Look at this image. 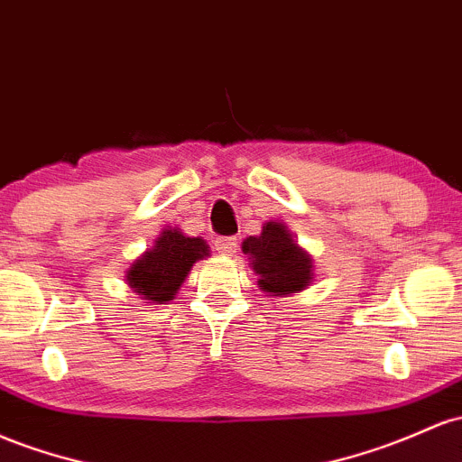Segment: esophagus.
Segmentation results:
<instances>
[{"label":"esophagus","instance_id":"1","mask_svg":"<svg viewBox=\"0 0 462 462\" xmlns=\"http://www.w3.org/2000/svg\"><path fill=\"white\" fill-rule=\"evenodd\" d=\"M236 247H239V241L235 236H221V239L215 241V250L221 256H232L236 252Z\"/></svg>","mask_w":462,"mask_h":462}]
</instances>
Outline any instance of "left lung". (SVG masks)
<instances>
[{
	"label": "left lung",
	"instance_id": "left-lung-1",
	"mask_svg": "<svg viewBox=\"0 0 462 462\" xmlns=\"http://www.w3.org/2000/svg\"><path fill=\"white\" fill-rule=\"evenodd\" d=\"M250 258L256 282L267 296L285 298L302 291L313 282V256L287 230L282 221H265L261 235L241 243Z\"/></svg>",
	"mask_w": 462,
	"mask_h": 462
}]
</instances>
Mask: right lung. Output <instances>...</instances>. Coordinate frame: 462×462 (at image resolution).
Segmentation results:
<instances>
[{
    "label": "right lung",
    "mask_w": 462,
    "mask_h": 462,
    "mask_svg": "<svg viewBox=\"0 0 462 462\" xmlns=\"http://www.w3.org/2000/svg\"><path fill=\"white\" fill-rule=\"evenodd\" d=\"M210 256L201 236H189L180 227L166 226L155 243L131 263L125 273L126 285L151 305H169L184 285L197 261Z\"/></svg>",
    "instance_id": "right-lung-1"
}]
</instances>
